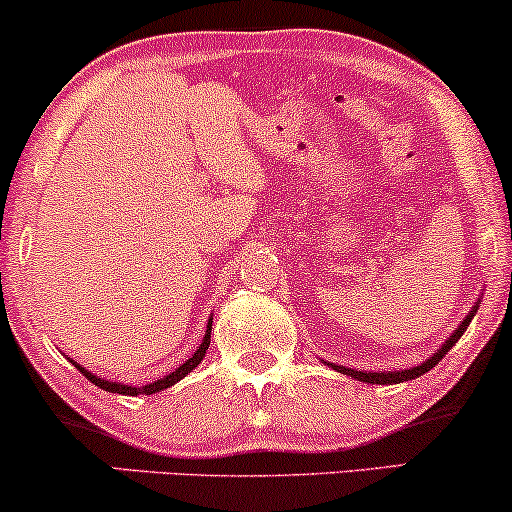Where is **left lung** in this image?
<instances>
[{"label":"left lung","instance_id":"8db88e82","mask_svg":"<svg viewBox=\"0 0 512 512\" xmlns=\"http://www.w3.org/2000/svg\"><path fill=\"white\" fill-rule=\"evenodd\" d=\"M477 307H479V303L472 307L470 315H467V317L463 319V324H460L458 329L453 331L451 338H448V341L443 343V346H441L439 350H436V353H434L432 357H429V360H424L422 365L410 367V369H400V372H357V369H350V367H343V365H331V367L338 369V372H341V374H348V377H353V379H357V381H365V384H400V381H410V379L422 377L424 372H429V369H432L434 365H439L441 357H446L448 350H451V348L455 346V343H458V338L463 336L465 331H467V326H470L474 312H477Z\"/></svg>","mask_w":512,"mask_h":512}]
</instances>
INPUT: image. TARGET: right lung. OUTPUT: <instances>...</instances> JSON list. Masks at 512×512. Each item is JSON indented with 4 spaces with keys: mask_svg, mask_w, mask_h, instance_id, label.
Instances as JSON below:
<instances>
[{
    "mask_svg": "<svg viewBox=\"0 0 512 512\" xmlns=\"http://www.w3.org/2000/svg\"><path fill=\"white\" fill-rule=\"evenodd\" d=\"M212 319H209L207 322V331H205V338H202V343H200V348L195 350L193 355L188 357L186 362H183V365H178L174 372H169L166 374V377H162V379H157L155 384H145V386H126V384H119V381H107V379H100L97 377V374H90L88 369H85L83 365H78V362H73V365H76V369L80 374H83V377H88L92 384L95 386H100V389H104V391H109V393H121V396H140V393H143V396H150V393H159V391H164V389H169V386H174L176 381H181L183 377H186L188 372H193V369L200 365L202 362V357H205V353H207V348H209V341H212Z\"/></svg>",
    "mask_w": 512,
    "mask_h": 512,
    "instance_id": "obj_1",
    "label": "right lung"
}]
</instances>
